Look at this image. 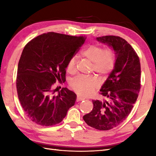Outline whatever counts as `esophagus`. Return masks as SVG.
Here are the masks:
<instances>
[{
	"label": "esophagus",
	"mask_w": 156,
	"mask_h": 156,
	"mask_svg": "<svg viewBox=\"0 0 156 156\" xmlns=\"http://www.w3.org/2000/svg\"><path fill=\"white\" fill-rule=\"evenodd\" d=\"M84 99L81 98L80 96H77V98H76V102H80V101H83Z\"/></svg>",
	"instance_id": "esophagus-1"
}]
</instances>
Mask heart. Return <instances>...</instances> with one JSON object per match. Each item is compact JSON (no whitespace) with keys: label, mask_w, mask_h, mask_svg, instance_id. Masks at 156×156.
I'll return each mask as SVG.
<instances>
[{"label":"heart","mask_w":156,"mask_h":156,"mask_svg":"<svg viewBox=\"0 0 156 156\" xmlns=\"http://www.w3.org/2000/svg\"><path fill=\"white\" fill-rule=\"evenodd\" d=\"M82 56L93 62V70L101 76H107L113 69L115 63L116 55L112 47H103L93 44L87 46L81 51ZM76 58L72 57L67 65V72L72 73L76 71ZM100 82L96 76L86 77L78 76L71 81L70 86L73 90L83 96L91 95L95 89L99 86Z\"/></svg>","instance_id":"heart-1"}]
</instances>
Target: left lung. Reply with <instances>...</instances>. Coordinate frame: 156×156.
<instances>
[{
  "label": "left lung",
  "mask_w": 156,
  "mask_h": 156,
  "mask_svg": "<svg viewBox=\"0 0 156 156\" xmlns=\"http://www.w3.org/2000/svg\"><path fill=\"white\" fill-rule=\"evenodd\" d=\"M97 40L113 47L116 60L100 90L107 100H92L93 109L83 116V120L91 127L107 131L120 125L133 109L141 87L140 62L135 50L122 38L105 36Z\"/></svg>",
  "instance_id": "left-lung-1"
}]
</instances>
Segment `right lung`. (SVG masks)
<instances>
[{
    "instance_id": "right-lung-1",
    "label": "right lung",
    "mask_w": 156,
    "mask_h": 156,
    "mask_svg": "<svg viewBox=\"0 0 156 156\" xmlns=\"http://www.w3.org/2000/svg\"><path fill=\"white\" fill-rule=\"evenodd\" d=\"M86 37L48 32L33 38L25 46L18 62L16 89L21 106L37 125L53 126L63 120L73 106L76 95L62 88L52 96L57 80L65 81L70 58L84 44Z\"/></svg>"
}]
</instances>
